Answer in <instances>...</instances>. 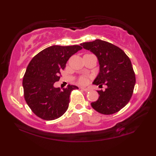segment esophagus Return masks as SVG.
Returning a JSON list of instances; mask_svg holds the SVG:
<instances>
[{"label": "esophagus", "instance_id": "1", "mask_svg": "<svg viewBox=\"0 0 156 156\" xmlns=\"http://www.w3.org/2000/svg\"><path fill=\"white\" fill-rule=\"evenodd\" d=\"M80 89H82V90L85 91V92H87L89 91V89H87V88H85V87H80Z\"/></svg>", "mask_w": 156, "mask_h": 156}]
</instances>
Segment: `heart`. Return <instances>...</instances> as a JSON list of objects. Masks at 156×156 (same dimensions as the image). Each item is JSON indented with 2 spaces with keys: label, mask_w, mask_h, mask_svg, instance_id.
<instances>
[{
  "label": "heart",
  "mask_w": 156,
  "mask_h": 156,
  "mask_svg": "<svg viewBox=\"0 0 156 156\" xmlns=\"http://www.w3.org/2000/svg\"><path fill=\"white\" fill-rule=\"evenodd\" d=\"M78 83L81 84H85L87 83V79L85 76H80L78 78Z\"/></svg>",
  "instance_id": "heart-1"
}]
</instances>
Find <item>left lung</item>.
<instances>
[{
	"label": "left lung",
	"mask_w": 156,
	"mask_h": 156,
	"mask_svg": "<svg viewBox=\"0 0 156 156\" xmlns=\"http://www.w3.org/2000/svg\"><path fill=\"white\" fill-rule=\"evenodd\" d=\"M90 50L99 60L100 73L93 84L107 85L91 107L102 114L110 115L119 112L130 100L136 84V75L131 62L122 49L109 42L97 39L80 44Z\"/></svg>",
	"instance_id": "obj_1"
}]
</instances>
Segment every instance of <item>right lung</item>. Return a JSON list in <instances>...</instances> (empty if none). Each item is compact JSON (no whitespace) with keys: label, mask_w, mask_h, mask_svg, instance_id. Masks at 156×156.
<instances>
[{"label":"right lung","mask_w":156,"mask_h":156,"mask_svg":"<svg viewBox=\"0 0 156 156\" xmlns=\"http://www.w3.org/2000/svg\"><path fill=\"white\" fill-rule=\"evenodd\" d=\"M82 49L80 45L49 47L28 65L23 80L24 98L33 113L41 119H57L67 110L70 94L78 87L69 84L60 90L54 84L59 80L60 72L69 58Z\"/></svg>","instance_id":"add662e5"}]
</instances>
